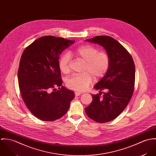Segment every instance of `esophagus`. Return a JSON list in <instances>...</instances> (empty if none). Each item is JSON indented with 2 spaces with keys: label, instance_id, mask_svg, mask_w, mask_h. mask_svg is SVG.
I'll list each match as a JSON object with an SVG mask.
<instances>
[{
  "label": "esophagus",
  "instance_id": "34e87169",
  "mask_svg": "<svg viewBox=\"0 0 156 156\" xmlns=\"http://www.w3.org/2000/svg\"><path fill=\"white\" fill-rule=\"evenodd\" d=\"M74 94H75V95H76V96H79V95H80L82 94V92H78V91H76V92H74Z\"/></svg>",
  "mask_w": 156,
  "mask_h": 156
}]
</instances>
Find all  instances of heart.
I'll list each match as a JSON object with an SVG mask.
<instances>
[{
    "label": "heart",
    "instance_id": "obj_1",
    "mask_svg": "<svg viewBox=\"0 0 156 156\" xmlns=\"http://www.w3.org/2000/svg\"><path fill=\"white\" fill-rule=\"evenodd\" d=\"M75 54L85 62L84 71L82 74L72 75L66 80L67 87L77 91H84L88 88L92 81V76L95 79L102 77L108 71L110 59L108 53L99 51L98 49L89 45H84L77 48ZM70 55L63 54L59 61V67L64 73L69 71Z\"/></svg>",
    "mask_w": 156,
    "mask_h": 156
}]
</instances>
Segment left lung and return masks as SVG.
<instances>
[{
  "label": "left lung",
  "instance_id": "obj_1",
  "mask_svg": "<svg viewBox=\"0 0 156 156\" xmlns=\"http://www.w3.org/2000/svg\"><path fill=\"white\" fill-rule=\"evenodd\" d=\"M87 41L102 46L109 55V67L105 76L94 87L99 90L92 94V101L85 112L94 121L103 123L116 118L127 106L133 93L135 67L127 50L109 36H96ZM106 93L103 94L102 90Z\"/></svg>",
  "mask_w": 156,
  "mask_h": 156
}]
</instances>
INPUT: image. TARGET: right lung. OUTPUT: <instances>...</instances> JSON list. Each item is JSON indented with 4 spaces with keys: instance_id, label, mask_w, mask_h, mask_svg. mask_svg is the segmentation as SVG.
Wrapping results in <instances>:
<instances>
[{
    "instance_id": "right-lung-1",
    "label": "right lung",
    "mask_w": 156,
    "mask_h": 156,
    "mask_svg": "<svg viewBox=\"0 0 156 156\" xmlns=\"http://www.w3.org/2000/svg\"><path fill=\"white\" fill-rule=\"evenodd\" d=\"M74 42L42 37L23 53L18 71L20 93L28 109L42 121H53L63 116L75 97L74 91L62 86L59 67V55Z\"/></svg>"
}]
</instances>
